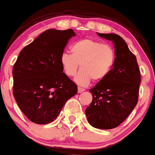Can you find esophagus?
Instances as JSON below:
<instances>
[{"instance_id":"34e87169","label":"esophagus","mask_w":155,"mask_h":155,"mask_svg":"<svg viewBox=\"0 0 155 155\" xmlns=\"http://www.w3.org/2000/svg\"><path fill=\"white\" fill-rule=\"evenodd\" d=\"M83 91H84V88H82V87H78V93H79V94L83 92Z\"/></svg>"}]
</instances>
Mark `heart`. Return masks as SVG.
I'll return each instance as SVG.
<instances>
[{
  "instance_id": "b5f03b06",
  "label": "heart",
  "mask_w": 155,
  "mask_h": 155,
  "mask_svg": "<svg viewBox=\"0 0 155 155\" xmlns=\"http://www.w3.org/2000/svg\"><path fill=\"white\" fill-rule=\"evenodd\" d=\"M71 53L64 52L60 63L65 74L69 77L76 75L80 64L81 70L75 76L78 85L87 86L91 80L99 82L107 77L116 61L114 49L108 45L91 38L74 42Z\"/></svg>"
}]
</instances>
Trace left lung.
I'll return each mask as SVG.
<instances>
[{"mask_svg":"<svg viewBox=\"0 0 155 155\" xmlns=\"http://www.w3.org/2000/svg\"><path fill=\"white\" fill-rule=\"evenodd\" d=\"M97 35L111 41L116 61L107 77L90 89L93 99L85 114L94 128L112 129L129 116L137 103L140 72L136 56L122 37L114 33Z\"/></svg>","mask_w":155,"mask_h":155,"instance_id":"obj_1","label":"left lung"}]
</instances>
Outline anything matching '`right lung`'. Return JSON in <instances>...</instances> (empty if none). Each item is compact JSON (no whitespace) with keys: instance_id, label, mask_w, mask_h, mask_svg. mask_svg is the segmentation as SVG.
Instances as JSON below:
<instances>
[{"instance_id":"obj_1","label":"right lung","mask_w":155,"mask_h":155,"mask_svg":"<svg viewBox=\"0 0 155 155\" xmlns=\"http://www.w3.org/2000/svg\"><path fill=\"white\" fill-rule=\"evenodd\" d=\"M72 29L42 32L21 51L12 71L13 95L25 116L36 124L56 120L77 86L63 73L60 58Z\"/></svg>"}]
</instances>
